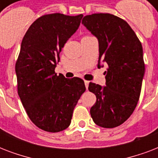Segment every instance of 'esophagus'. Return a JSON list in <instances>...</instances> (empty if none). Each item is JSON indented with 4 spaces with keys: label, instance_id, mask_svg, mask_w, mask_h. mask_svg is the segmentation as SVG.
I'll return each instance as SVG.
<instances>
[{
    "label": "esophagus",
    "instance_id": "esophagus-1",
    "mask_svg": "<svg viewBox=\"0 0 158 158\" xmlns=\"http://www.w3.org/2000/svg\"><path fill=\"white\" fill-rule=\"evenodd\" d=\"M84 84H85V87H86V89H88V88H89V81H87V80H85V81H84Z\"/></svg>",
    "mask_w": 158,
    "mask_h": 158
}]
</instances>
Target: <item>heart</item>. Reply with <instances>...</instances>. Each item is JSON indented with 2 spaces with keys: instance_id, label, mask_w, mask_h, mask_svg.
Segmentation results:
<instances>
[{
  "instance_id": "b5f03b06",
  "label": "heart",
  "mask_w": 158,
  "mask_h": 158,
  "mask_svg": "<svg viewBox=\"0 0 158 158\" xmlns=\"http://www.w3.org/2000/svg\"><path fill=\"white\" fill-rule=\"evenodd\" d=\"M88 37H90V36H84V38H88Z\"/></svg>"
}]
</instances>
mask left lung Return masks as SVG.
<instances>
[{
  "label": "left lung",
  "mask_w": 158,
  "mask_h": 158,
  "mask_svg": "<svg viewBox=\"0 0 158 158\" xmlns=\"http://www.w3.org/2000/svg\"><path fill=\"white\" fill-rule=\"evenodd\" d=\"M82 23L98 39L99 61L108 64L105 87L89 83L97 98L90 114L101 127H117L132 115L139 99L145 71L142 44L127 22L111 14H92Z\"/></svg>",
  "instance_id": "obj_1"
}]
</instances>
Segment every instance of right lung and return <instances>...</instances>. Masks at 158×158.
<instances>
[{"label":"right lung","mask_w":158,"mask_h":158,"mask_svg":"<svg viewBox=\"0 0 158 158\" xmlns=\"http://www.w3.org/2000/svg\"><path fill=\"white\" fill-rule=\"evenodd\" d=\"M82 18L83 15H44L31 24L21 43L15 63L18 94L31 121L47 132L69 127L74 107L86 90L80 78L66 79L55 72L60 52Z\"/></svg>","instance_id":"right-lung-1"}]
</instances>
